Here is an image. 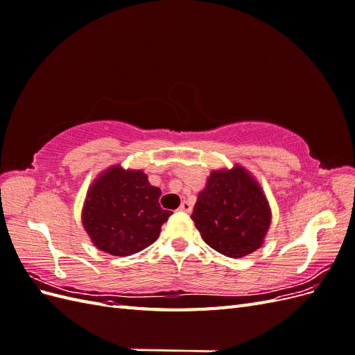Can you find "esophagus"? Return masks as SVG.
Segmentation results:
<instances>
[{
  "instance_id": "esophagus-1",
  "label": "esophagus",
  "mask_w": 355,
  "mask_h": 355,
  "mask_svg": "<svg viewBox=\"0 0 355 355\" xmlns=\"http://www.w3.org/2000/svg\"><path fill=\"white\" fill-rule=\"evenodd\" d=\"M179 210H180V211H185V213H191V211H192V204H191L189 201L184 200V201H182V204H180Z\"/></svg>"
}]
</instances>
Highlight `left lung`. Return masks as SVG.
<instances>
[{"label": "left lung", "mask_w": 355, "mask_h": 355, "mask_svg": "<svg viewBox=\"0 0 355 355\" xmlns=\"http://www.w3.org/2000/svg\"><path fill=\"white\" fill-rule=\"evenodd\" d=\"M191 218L213 250L237 259L263 244L272 213L259 182L235 164L210 171Z\"/></svg>", "instance_id": "1"}]
</instances>
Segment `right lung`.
I'll return each mask as SVG.
<instances>
[{
    "label": "right lung",
    "instance_id": "obj_1",
    "mask_svg": "<svg viewBox=\"0 0 355 355\" xmlns=\"http://www.w3.org/2000/svg\"><path fill=\"white\" fill-rule=\"evenodd\" d=\"M161 189L144 170L121 164L103 170L89 187L81 211L83 227L99 250L130 256L157 241L171 211L159 207Z\"/></svg>",
    "mask_w": 355,
    "mask_h": 355
}]
</instances>
